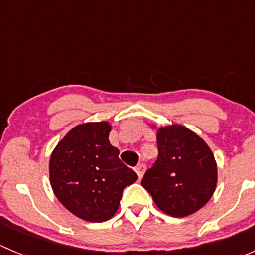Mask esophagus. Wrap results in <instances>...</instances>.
Segmentation results:
<instances>
[{
    "instance_id": "34e87169",
    "label": "esophagus",
    "mask_w": 255,
    "mask_h": 255,
    "mask_svg": "<svg viewBox=\"0 0 255 255\" xmlns=\"http://www.w3.org/2000/svg\"><path fill=\"white\" fill-rule=\"evenodd\" d=\"M134 170H135V173L138 174V177H139V179H142L143 175H144V173H145V170H146L145 164H138V165L135 166Z\"/></svg>"
}]
</instances>
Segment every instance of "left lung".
<instances>
[{
  "label": "left lung",
  "mask_w": 255,
  "mask_h": 255,
  "mask_svg": "<svg viewBox=\"0 0 255 255\" xmlns=\"http://www.w3.org/2000/svg\"><path fill=\"white\" fill-rule=\"evenodd\" d=\"M158 159L145 171L142 186L166 215L185 217L196 212L213 195L217 165L208 145L179 125L159 128Z\"/></svg>",
  "instance_id": "8db88e82"
}]
</instances>
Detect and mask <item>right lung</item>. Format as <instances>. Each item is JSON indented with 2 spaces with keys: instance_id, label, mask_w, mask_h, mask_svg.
I'll use <instances>...</instances> for the list:
<instances>
[{
  "instance_id": "add662e5",
  "label": "right lung",
  "mask_w": 255,
  "mask_h": 255,
  "mask_svg": "<svg viewBox=\"0 0 255 255\" xmlns=\"http://www.w3.org/2000/svg\"><path fill=\"white\" fill-rule=\"evenodd\" d=\"M107 122L74 127L54 149L49 163L50 184L59 201L89 222H104L120 206L125 187L138 179L110 144Z\"/></svg>"
}]
</instances>
